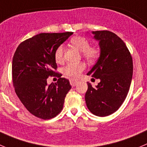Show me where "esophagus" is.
Instances as JSON below:
<instances>
[{"label": "esophagus", "mask_w": 147, "mask_h": 147, "mask_svg": "<svg viewBox=\"0 0 147 147\" xmlns=\"http://www.w3.org/2000/svg\"><path fill=\"white\" fill-rule=\"evenodd\" d=\"M69 83H70V85L72 86H75L77 85V83H78V80H73V79H70L69 80Z\"/></svg>", "instance_id": "esophagus-1"}]
</instances>
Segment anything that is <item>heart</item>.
<instances>
[{
    "label": "heart",
    "instance_id": "b5f03b06",
    "mask_svg": "<svg viewBox=\"0 0 147 147\" xmlns=\"http://www.w3.org/2000/svg\"><path fill=\"white\" fill-rule=\"evenodd\" d=\"M71 44L82 52V55L89 62H94L100 57L101 51L99 46H90V42L86 38L83 36H77L70 40ZM56 61L61 63L64 60V47L59 46L54 53ZM84 62L69 63L64 69L63 72L66 76L72 78H77L80 76L83 70L86 69Z\"/></svg>",
    "mask_w": 147,
    "mask_h": 147
}]
</instances>
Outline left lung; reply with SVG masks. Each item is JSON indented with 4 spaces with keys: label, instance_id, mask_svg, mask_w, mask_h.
Instances as JSON below:
<instances>
[{
    "label": "left lung",
    "instance_id": "8db88e82",
    "mask_svg": "<svg viewBox=\"0 0 147 147\" xmlns=\"http://www.w3.org/2000/svg\"><path fill=\"white\" fill-rule=\"evenodd\" d=\"M92 32L99 42L101 53L87 75L101 81L95 88L88 82L85 99L91 113L105 117L116 112L127 96L132 80L133 59L125 43L116 34L108 30Z\"/></svg>",
    "mask_w": 147,
    "mask_h": 147
}]
</instances>
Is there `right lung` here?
Here are the masks:
<instances>
[{"label":"right lung","mask_w":147,"mask_h":147,"mask_svg":"<svg viewBox=\"0 0 147 147\" xmlns=\"http://www.w3.org/2000/svg\"><path fill=\"white\" fill-rule=\"evenodd\" d=\"M73 32L40 33L22 42L12 61L15 92L26 109L35 117L49 120L62 110L64 98L72 86L56 72L55 51ZM57 76V83L47 85L49 76Z\"/></svg>","instance_id":"1"}]
</instances>
